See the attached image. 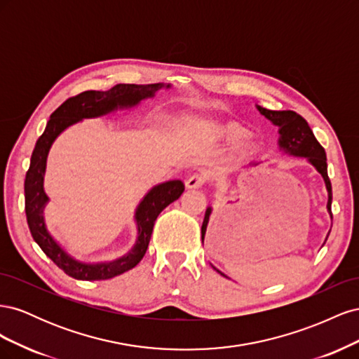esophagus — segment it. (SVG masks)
<instances>
[{
    "label": "esophagus",
    "instance_id": "obj_1",
    "mask_svg": "<svg viewBox=\"0 0 359 359\" xmlns=\"http://www.w3.org/2000/svg\"><path fill=\"white\" fill-rule=\"evenodd\" d=\"M203 182H205V178L202 175H191L186 181V189H189V190L201 189L203 186Z\"/></svg>",
    "mask_w": 359,
    "mask_h": 359
}]
</instances>
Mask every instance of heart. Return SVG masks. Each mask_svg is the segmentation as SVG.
<instances>
[{
  "label": "heart",
  "instance_id": "obj_1",
  "mask_svg": "<svg viewBox=\"0 0 359 359\" xmlns=\"http://www.w3.org/2000/svg\"><path fill=\"white\" fill-rule=\"evenodd\" d=\"M208 133L215 140L232 145V156L236 160L253 157L262 148L259 136L250 133V127L240 121H223L208 127Z\"/></svg>",
  "mask_w": 359,
  "mask_h": 359
}]
</instances>
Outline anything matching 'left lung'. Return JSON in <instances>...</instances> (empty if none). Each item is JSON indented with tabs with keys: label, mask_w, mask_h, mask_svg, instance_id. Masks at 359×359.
I'll return each instance as SVG.
<instances>
[{
	"label": "left lung",
	"mask_w": 359,
	"mask_h": 359,
	"mask_svg": "<svg viewBox=\"0 0 359 359\" xmlns=\"http://www.w3.org/2000/svg\"><path fill=\"white\" fill-rule=\"evenodd\" d=\"M256 107L260 114H262L265 118H268L274 126L278 127V148H280V151H283L285 154L292 156V157L307 158L310 165L320 173L323 181H325V187H327V191H328L327 210L332 219V214H331L332 187H331V181L328 178L327 154H325V149L318 142V139L314 137L309 123L301 115H298L293 111H269V109H265V107H260V106H256ZM252 165L256 166L257 163H252ZM211 212H212V208L211 206H208L205 211V219L202 223V241H203L205 233H206V226H208ZM327 240H328V236H327ZM217 273H220V271L217 269ZM220 274L224 276L223 273H220Z\"/></svg>",
	"instance_id": "obj_1"
}]
</instances>
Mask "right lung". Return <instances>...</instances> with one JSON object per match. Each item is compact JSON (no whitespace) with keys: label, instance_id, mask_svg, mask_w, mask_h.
Instances as JSON below:
<instances>
[{"label":"right lung","instance_id":"add662e5","mask_svg":"<svg viewBox=\"0 0 359 359\" xmlns=\"http://www.w3.org/2000/svg\"><path fill=\"white\" fill-rule=\"evenodd\" d=\"M161 88L169 90L170 85L165 83H118L107 91H85L64 102L50 115L45 132L37 139L32 151L29 169L25 177V212L27 222L34 241L40 245L45 255L53 260L67 276L76 280H107L114 278L126 271L135 268L148 248L151 233L158 214L169 203L177 201L182 191L184 184L180 180L166 181L151 189L144 199L139 202L135 211V222L137 227V238L132 250L109 262L86 264L74 259L64 250L60 243L50 235L45 223V206L49 202L43 187L46 172V160L49 149L55 139L70 126L81 123L82 119L99 118L123 109H132L142 100L153 99Z\"/></svg>","mask_w":359,"mask_h":359}]
</instances>
